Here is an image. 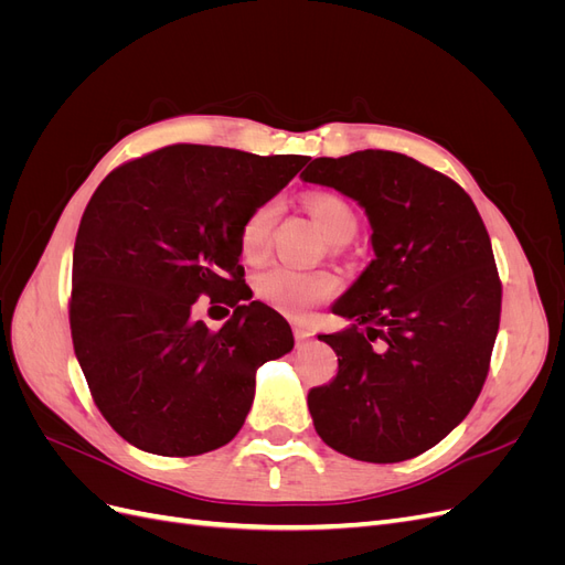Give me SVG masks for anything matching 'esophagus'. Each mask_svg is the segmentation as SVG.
Segmentation results:
<instances>
[{"instance_id":"esophagus-1","label":"esophagus","mask_w":565,"mask_h":565,"mask_svg":"<svg viewBox=\"0 0 565 565\" xmlns=\"http://www.w3.org/2000/svg\"><path fill=\"white\" fill-rule=\"evenodd\" d=\"M313 337V332L306 328V324H295V339H297V344H303V341H309Z\"/></svg>"}]
</instances>
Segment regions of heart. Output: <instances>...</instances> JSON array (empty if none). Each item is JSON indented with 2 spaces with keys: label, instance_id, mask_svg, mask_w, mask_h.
Returning <instances> with one entry per match:
<instances>
[{
  "label": "heart",
  "instance_id": "1",
  "mask_svg": "<svg viewBox=\"0 0 565 565\" xmlns=\"http://www.w3.org/2000/svg\"><path fill=\"white\" fill-rule=\"evenodd\" d=\"M306 207H309L313 221L328 241L341 245L349 243L355 235L358 216L344 198L332 193H313L306 198ZM278 216L280 202L264 200L243 218L237 245H241V254L247 262L262 259L266 254ZM254 289L276 311L285 316H303L334 292V280L328 273L299 270L292 266H270L256 276Z\"/></svg>",
  "mask_w": 565,
  "mask_h": 565
}]
</instances>
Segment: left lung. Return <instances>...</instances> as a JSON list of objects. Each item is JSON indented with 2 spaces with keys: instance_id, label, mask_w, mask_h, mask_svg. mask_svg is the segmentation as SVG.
I'll use <instances>...</instances> for the list:
<instances>
[{
  "instance_id": "obj_1",
  "label": "left lung",
  "mask_w": 565,
  "mask_h": 565,
  "mask_svg": "<svg viewBox=\"0 0 565 565\" xmlns=\"http://www.w3.org/2000/svg\"><path fill=\"white\" fill-rule=\"evenodd\" d=\"M303 181L353 198L374 259L320 334L339 372L309 391L318 436L374 465L417 457L469 415L500 328L502 282L476 204L446 174L391 150L316 158Z\"/></svg>"
}]
</instances>
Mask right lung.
<instances>
[{"label": "right lung", "instance_id": "add662e5", "mask_svg": "<svg viewBox=\"0 0 565 565\" xmlns=\"http://www.w3.org/2000/svg\"><path fill=\"white\" fill-rule=\"evenodd\" d=\"M306 162L177 143L96 188L75 241L71 332L96 407L131 446L162 457L226 446L252 407L256 370L292 351L278 311L241 303L237 233ZM202 294L234 309L221 331L192 318Z\"/></svg>", "mask_w": 565, "mask_h": 565}]
</instances>
